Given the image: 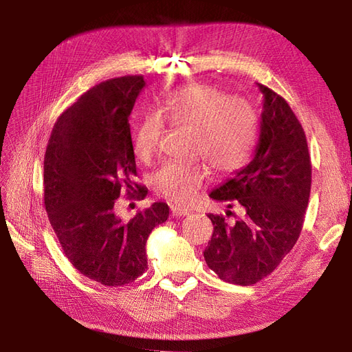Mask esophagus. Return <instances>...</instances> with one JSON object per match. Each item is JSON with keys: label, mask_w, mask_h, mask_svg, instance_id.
<instances>
[{"label": "esophagus", "mask_w": 352, "mask_h": 352, "mask_svg": "<svg viewBox=\"0 0 352 352\" xmlns=\"http://www.w3.org/2000/svg\"><path fill=\"white\" fill-rule=\"evenodd\" d=\"M170 215L174 218H182V217H187L188 210L187 209H179V208H170Z\"/></svg>", "instance_id": "1"}]
</instances>
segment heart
<instances>
[{"instance_id":"b5f03b06","label":"heart","mask_w":352,"mask_h":352,"mask_svg":"<svg viewBox=\"0 0 352 352\" xmlns=\"http://www.w3.org/2000/svg\"><path fill=\"white\" fill-rule=\"evenodd\" d=\"M162 116L170 124L192 129L196 134L195 155L221 174L242 168L254 153L258 137V116L248 100L230 97L212 85H192L168 98ZM164 120L156 113L143 118L134 133V153L148 160L157 150ZM205 168L199 164L168 162L160 166L152 184L155 192L174 205L192 204L204 186Z\"/></svg>"}]
</instances>
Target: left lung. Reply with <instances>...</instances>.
Here are the masks:
<instances>
[{
	"label": "left lung",
	"mask_w": 352,
	"mask_h": 352,
	"mask_svg": "<svg viewBox=\"0 0 352 352\" xmlns=\"http://www.w3.org/2000/svg\"><path fill=\"white\" fill-rule=\"evenodd\" d=\"M258 87L264 102L255 155L209 195L228 208L243 206V217L228 224L223 215L209 214L214 233L204 252L219 278L240 286L255 285L273 273L292 250L311 192L302 125L282 96L263 84Z\"/></svg>",
	"instance_id": "left-lung-1"
}]
</instances>
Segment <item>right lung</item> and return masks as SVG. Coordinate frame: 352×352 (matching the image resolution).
I'll return each instance as SVG.
<instances>
[{
  "instance_id": "obj_1",
  "label": "right lung",
  "mask_w": 352,
  "mask_h": 352,
  "mask_svg": "<svg viewBox=\"0 0 352 352\" xmlns=\"http://www.w3.org/2000/svg\"><path fill=\"white\" fill-rule=\"evenodd\" d=\"M142 75L109 79L60 115L44 157V206L69 263L104 286H124L147 270L146 242L166 221L155 202L124 223L115 204L124 193L143 199L137 184L129 115L144 88Z\"/></svg>"
}]
</instances>
